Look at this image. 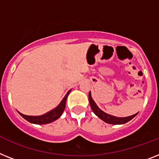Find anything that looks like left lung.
<instances>
[{
    "mask_svg": "<svg viewBox=\"0 0 159 159\" xmlns=\"http://www.w3.org/2000/svg\"><path fill=\"white\" fill-rule=\"evenodd\" d=\"M89 101H90V107H91V109L93 110L94 114H95L96 116H98L101 120H102L104 122L107 123V124H111V125H122V124H125V123L129 122V120H131L133 117H135L136 116H137V114H135L131 116L128 117H116L103 112L102 111H101L98 108V106H97L95 102H94L93 98H91L90 92L89 93Z\"/></svg>",
    "mask_w": 159,
    "mask_h": 159,
    "instance_id": "1",
    "label": "left lung"
}]
</instances>
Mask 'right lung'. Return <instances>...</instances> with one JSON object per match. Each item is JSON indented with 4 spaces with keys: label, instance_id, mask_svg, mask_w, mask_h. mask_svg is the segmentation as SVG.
I'll return each mask as SVG.
<instances>
[{
    "label": "right lung",
    "instance_id": "obj_1",
    "mask_svg": "<svg viewBox=\"0 0 159 159\" xmlns=\"http://www.w3.org/2000/svg\"><path fill=\"white\" fill-rule=\"evenodd\" d=\"M69 92H70V90L68 92L67 94L65 96V98L61 101V103L56 108L53 109L51 111H49V112L46 113V114L43 115V116H26V115H23L20 112L19 114L27 121H29L30 123H33V124H36V125H45V124H49V123L53 122V121H55L56 120L59 118L61 116V114L63 113L64 110L65 108L66 99H67V97L69 95Z\"/></svg>",
    "mask_w": 159,
    "mask_h": 159
}]
</instances>
